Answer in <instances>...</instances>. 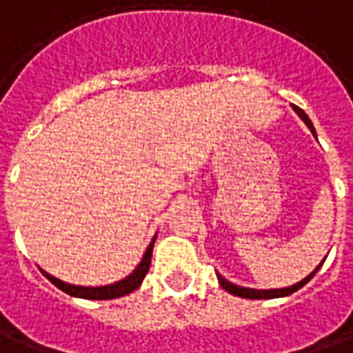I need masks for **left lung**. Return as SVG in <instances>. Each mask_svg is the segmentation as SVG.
<instances>
[{"instance_id":"left-lung-1","label":"left lung","mask_w":353,"mask_h":353,"mask_svg":"<svg viewBox=\"0 0 353 353\" xmlns=\"http://www.w3.org/2000/svg\"><path fill=\"white\" fill-rule=\"evenodd\" d=\"M292 108L296 110V114L302 120L305 122V125L312 130V134L315 135V130H314V124H312V120L307 118V114H305L302 108H298L296 105H292ZM323 263H319L317 268H315L305 279H302L300 283H296V285H292V287H287V288H271V290H258V288H245V287H236V285H233V283H229L228 279H223L221 275H218V281L219 285H221V288H225L229 294H235V296H241V298H250V300H262V298H281V296H288V294H292V292H296L298 288H302L307 283V281L314 277L315 273H317V270L321 268Z\"/></svg>"}]
</instances>
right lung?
<instances>
[{"mask_svg":"<svg viewBox=\"0 0 353 353\" xmlns=\"http://www.w3.org/2000/svg\"><path fill=\"white\" fill-rule=\"evenodd\" d=\"M152 245H154V239H152V243L149 245V248L145 250V256H143L141 262L135 268L132 275H128L125 279L118 281L114 285H107V287H76V285H68L65 281L55 279L53 275H49L46 271H41V273H43L57 288H61L63 292L70 294V296L85 298V300H112V298L125 296V294L134 292L135 288H139V285H141L143 279H145V275H147V271L151 268Z\"/></svg>","mask_w":353,"mask_h":353,"instance_id":"1","label":"right lung"}]
</instances>
